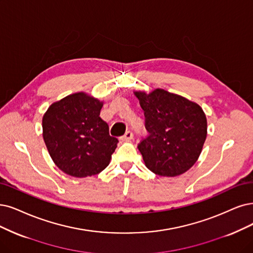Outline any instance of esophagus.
<instances>
[{
  "label": "esophagus",
  "instance_id": "obj_1",
  "mask_svg": "<svg viewBox=\"0 0 253 253\" xmlns=\"http://www.w3.org/2000/svg\"><path fill=\"white\" fill-rule=\"evenodd\" d=\"M132 138H133V133L131 131H126V133L123 136H121V141L130 142Z\"/></svg>",
  "mask_w": 253,
  "mask_h": 253
}]
</instances>
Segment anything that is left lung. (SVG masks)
Returning <instances> with one entry per match:
<instances>
[{
  "label": "left lung",
  "mask_w": 253,
  "mask_h": 253,
  "mask_svg": "<svg viewBox=\"0 0 253 253\" xmlns=\"http://www.w3.org/2000/svg\"><path fill=\"white\" fill-rule=\"evenodd\" d=\"M149 135L138 143L146 167L160 176L185 173L197 162L208 134L202 108L181 96L156 88L135 91Z\"/></svg>",
  "instance_id": "obj_1"
}]
</instances>
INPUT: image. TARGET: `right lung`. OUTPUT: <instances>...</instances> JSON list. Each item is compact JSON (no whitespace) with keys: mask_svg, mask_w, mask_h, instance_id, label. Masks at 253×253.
Wrapping results in <instances>:
<instances>
[{"mask_svg":"<svg viewBox=\"0 0 253 253\" xmlns=\"http://www.w3.org/2000/svg\"><path fill=\"white\" fill-rule=\"evenodd\" d=\"M103 102L76 92L53 103L42 118V136L53 162L74 177L99 174L119 143L100 118Z\"/></svg>","mask_w":253,"mask_h":253,"instance_id":"obj_1","label":"right lung"}]
</instances>
